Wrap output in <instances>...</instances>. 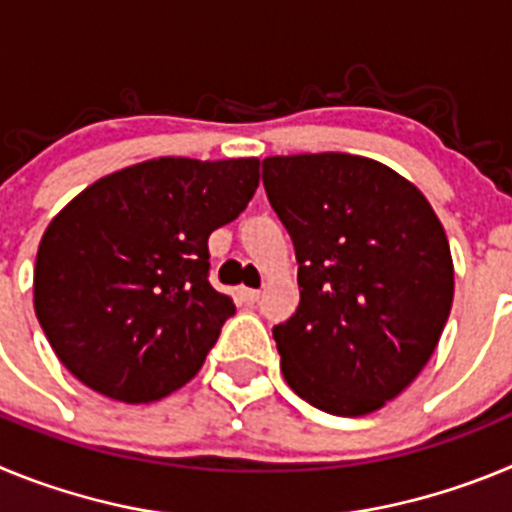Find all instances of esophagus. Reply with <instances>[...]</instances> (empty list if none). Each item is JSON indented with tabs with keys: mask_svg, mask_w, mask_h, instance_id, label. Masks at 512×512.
<instances>
[{
	"mask_svg": "<svg viewBox=\"0 0 512 512\" xmlns=\"http://www.w3.org/2000/svg\"><path fill=\"white\" fill-rule=\"evenodd\" d=\"M238 297H241L246 305H253V302H259L261 292H259V289H251V287H241V289H238Z\"/></svg>",
	"mask_w": 512,
	"mask_h": 512,
	"instance_id": "34e87169",
	"label": "esophagus"
}]
</instances>
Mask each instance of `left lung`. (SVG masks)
<instances>
[{
  "instance_id": "obj_1",
  "label": "left lung",
  "mask_w": 512,
  "mask_h": 512,
  "mask_svg": "<svg viewBox=\"0 0 512 512\" xmlns=\"http://www.w3.org/2000/svg\"><path fill=\"white\" fill-rule=\"evenodd\" d=\"M264 189L300 264V307L274 325L284 379L323 413H374L418 377L449 320L441 220L415 184L351 153L264 158Z\"/></svg>"
}]
</instances>
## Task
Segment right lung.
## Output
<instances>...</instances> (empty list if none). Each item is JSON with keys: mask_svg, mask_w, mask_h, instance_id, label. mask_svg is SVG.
<instances>
[{"mask_svg": "<svg viewBox=\"0 0 512 512\" xmlns=\"http://www.w3.org/2000/svg\"><path fill=\"white\" fill-rule=\"evenodd\" d=\"M259 158H153L87 187L35 259V315L61 364L112 400L153 402L205 364L235 312L210 284L212 230L246 210Z\"/></svg>", "mask_w": 512, "mask_h": 512, "instance_id": "right-lung-1", "label": "right lung"}]
</instances>
